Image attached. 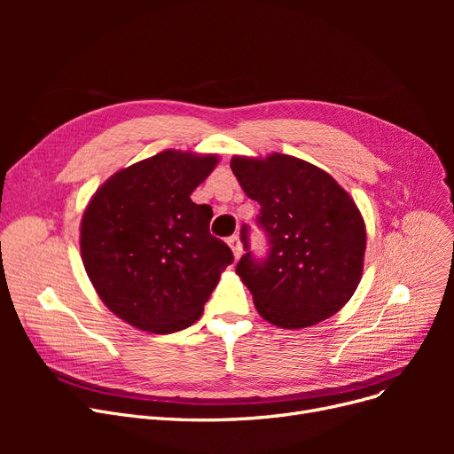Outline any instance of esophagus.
Masks as SVG:
<instances>
[{
  "instance_id": "34e87169",
  "label": "esophagus",
  "mask_w": 454,
  "mask_h": 454,
  "mask_svg": "<svg viewBox=\"0 0 454 454\" xmlns=\"http://www.w3.org/2000/svg\"><path fill=\"white\" fill-rule=\"evenodd\" d=\"M228 245H230L233 255H235L237 259H239L241 254H243V247H241V241H239V235H231L230 239H228Z\"/></svg>"
}]
</instances>
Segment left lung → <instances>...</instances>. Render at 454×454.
Segmentation results:
<instances>
[{
  "label": "left lung",
  "mask_w": 454,
  "mask_h": 454,
  "mask_svg": "<svg viewBox=\"0 0 454 454\" xmlns=\"http://www.w3.org/2000/svg\"><path fill=\"white\" fill-rule=\"evenodd\" d=\"M269 248L247 254L235 272L257 313L278 327L315 325L346 305L363 276L366 228L353 199L317 165L287 154L230 161ZM247 230V228H243Z\"/></svg>",
  "instance_id": "8db88e82"
}]
</instances>
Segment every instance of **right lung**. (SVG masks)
Returning a JSON list of instances; mask_svg holds the SVG:
<instances>
[{"label":"right lung","instance_id":"1","mask_svg":"<svg viewBox=\"0 0 454 454\" xmlns=\"http://www.w3.org/2000/svg\"><path fill=\"white\" fill-rule=\"evenodd\" d=\"M219 156L163 151L112 175L81 223V255L105 305L149 333L195 324L233 263L230 247L209 233L211 207L191 193Z\"/></svg>","mask_w":454,"mask_h":454}]
</instances>
